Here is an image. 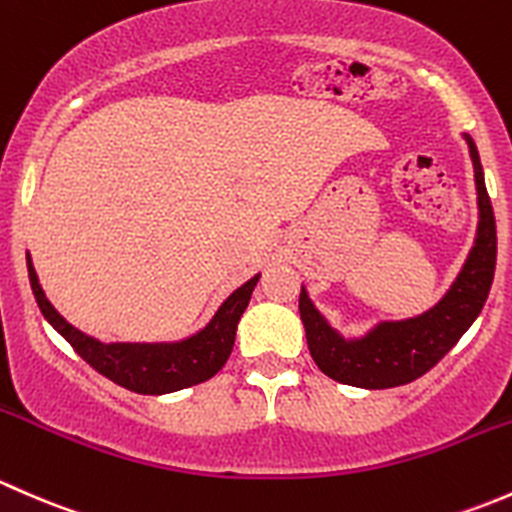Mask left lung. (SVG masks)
<instances>
[{"instance_id": "left-lung-1", "label": "left lung", "mask_w": 512, "mask_h": 512, "mask_svg": "<svg viewBox=\"0 0 512 512\" xmlns=\"http://www.w3.org/2000/svg\"><path fill=\"white\" fill-rule=\"evenodd\" d=\"M463 138L471 152L476 177L478 226L461 271L439 303L412 318L377 320L362 335H342L320 313L308 288L300 286L298 310L310 355L320 372L335 382L362 389H389L414 382L429 372L481 315L491 293L498 236L476 142L468 133H463Z\"/></svg>"}]
</instances>
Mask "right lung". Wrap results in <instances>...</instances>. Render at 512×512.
I'll return each instance as SVG.
<instances>
[{
	"instance_id": "right-lung-1",
	"label": "right lung",
	"mask_w": 512,
	"mask_h": 512,
	"mask_svg": "<svg viewBox=\"0 0 512 512\" xmlns=\"http://www.w3.org/2000/svg\"><path fill=\"white\" fill-rule=\"evenodd\" d=\"M26 266H29L31 291H34L36 303L51 328L93 370L138 394H170L212 379L229 360L239 320L249 305L258 278H261V273H256L249 281L241 283L197 333L160 342H103L68 323L51 305L29 254H26Z\"/></svg>"
}]
</instances>
